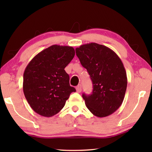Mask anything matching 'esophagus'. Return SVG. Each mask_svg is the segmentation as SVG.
<instances>
[{"mask_svg": "<svg viewBox=\"0 0 152 152\" xmlns=\"http://www.w3.org/2000/svg\"><path fill=\"white\" fill-rule=\"evenodd\" d=\"M76 89V91H77V92H80L81 91H82V86H81V84H79V85L77 86Z\"/></svg>", "mask_w": 152, "mask_h": 152, "instance_id": "esophagus-1", "label": "esophagus"}]
</instances>
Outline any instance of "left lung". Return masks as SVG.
Instances as JSON below:
<instances>
[{"label":"left lung","instance_id":"8db88e82","mask_svg":"<svg viewBox=\"0 0 152 152\" xmlns=\"http://www.w3.org/2000/svg\"><path fill=\"white\" fill-rule=\"evenodd\" d=\"M76 53L93 84L91 94H82L87 108L98 117L113 114L121 105L127 86L122 61L115 51L96 43L82 45Z\"/></svg>","mask_w":152,"mask_h":152}]
</instances>
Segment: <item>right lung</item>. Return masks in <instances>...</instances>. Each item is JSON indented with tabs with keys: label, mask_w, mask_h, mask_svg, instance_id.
I'll return each mask as SVG.
<instances>
[{
	"label": "right lung",
	"mask_w": 152,
	"mask_h": 152,
	"mask_svg": "<svg viewBox=\"0 0 152 152\" xmlns=\"http://www.w3.org/2000/svg\"><path fill=\"white\" fill-rule=\"evenodd\" d=\"M74 55L72 47L53 45L28 64L23 74V89L28 103L37 114L46 117L56 115L72 92H76L64 70Z\"/></svg>",
	"instance_id": "add662e5"
}]
</instances>
